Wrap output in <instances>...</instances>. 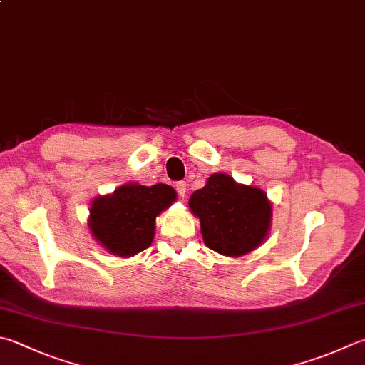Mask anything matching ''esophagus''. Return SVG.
Listing matches in <instances>:
<instances>
[{"label":"esophagus","mask_w":365,"mask_h":365,"mask_svg":"<svg viewBox=\"0 0 365 365\" xmlns=\"http://www.w3.org/2000/svg\"><path fill=\"white\" fill-rule=\"evenodd\" d=\"M176 190H178V195L184 198L185 192H187V182H185V181H178L176 182Z\"/></svg>","instance_id":"esophagus-1"}]
</instances>
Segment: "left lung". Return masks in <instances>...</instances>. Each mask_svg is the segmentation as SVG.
Returning <instances> with one entry per match:
<instances>
[{"label": "left lung", "instance_id": "1", "mask_svg": "<svg viewBox=\"0 0 365 365\" xmlns=\"http://www.w3.org/2000/svg\"><path fill=\"white\" fill-rule=\"evenodd\" d=\"M200 217L205 245L224 256H243L264 242L270 229L272 206L264 190L242 185L224 173L208 178L189 200Z\"/></svg>", "mask_w": 365, "mask_h": 365}]
</instances>
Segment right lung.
<instances>
[{
    "label": "right lung",
    "mask_w": 365,
    "mask_h": 365,
    "mask_svg": "<svg viewBox=\"0 0 365 365\" xmlns=\"http://www.w3.org/2000/svg\"><path fill=\"white\" fill-rule=\"evenodd\" d=\"M175 200L176 192L167 184H125L113 195L95 198L88 227L109 252L133 256L153 243L155 217Z\"/></svg>",
    "instance_id": "1"
}]
</instances>
